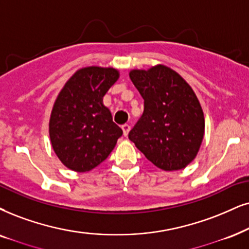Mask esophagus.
Returning a JSON list of instances; mask_svg holds the SVG:
<instances>
[{"mask_svg":"<svg viewBox=\"0 0 249 249\" xmlns=\"http://www.w3.org/2000/svg\"><path fill=\"white\" fill-rule=\"evenodd\" d=\"M122 130H123V134H124V137H127L128 132L131 130V126L128 124H125L122 126Z\"/></svg>","mask_w":249,"mask_h":249,"instance_id":"34e87169","label":"esophagus"}]
</instances>
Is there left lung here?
I'll use <instances>...</instances> for the list:
<instances>
[{"label": "left lung", "mask_w": 249, "mask_h": 249, "mask_svg": "<svg viewBox=\"0 0 249 249\" xmlns=\"http://www.w3.org/2000/svg\"><path fill=\"white\" fill-rule=\"evenodd\" d=\"M130 78L144 109L128 138L157 168L184 169L196 156L204 133L203 111L193 89L165 65L132 70Z\"/></svg>", "instance_id": "1"}]
</instances>
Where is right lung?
Wrapping results in <instances>:
<instances>
[{
	"label": "right lung",
	"mask_w": 249,
	"mask_h": 249,
	"mask_svg": "<svg viewBox=\"0 0 249 249\" xmlns=\"http://www.w3.org/2000/svg\"><path fill=\"white\" fill-rule=\"evenodd\" d=\"M118 77L112 68H84L59 92L50 116L49 135L53 149L67 168L77 172L94 169L122 137V128L102 102Z\"/></svg>",
	"instance_id": "obj_1"
}]
</instances>
